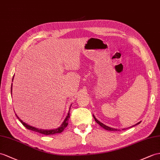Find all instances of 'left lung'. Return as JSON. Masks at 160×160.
<instances>
[{"label":"left lung","mask_w":160,"mask_h":160,"mask_svg":"<svg viewBox=\"0 0 160 160\" xmlns=\"http://www.w3.org/2000/svg\"><path fill=\"white\" fill-rule=\"evenodd\" d=\"M93 118H94V119H95V121L96 122V123H98L101 127H102L103 128H104L105 130H109V131H119V130H117V129H115V128H110V127H108V126H105L104 124H103L102 123H101L100 122H99V121L95 118L94 115H93ZM140 123H141V122H138V123H136V125H138V124H139ZM136 125H134V126H136ZM133 126H132V127H133ZM130 128H131V127H130ZM123 130H126V128H124V129H123Z\"/></svg>","instance_id":"obj_1"}]
</instances>
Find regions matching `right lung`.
I'll return each mask as SVG.
<instances>
[{
    "mask_svg": "<svg viewBox=\"0 0 160 160\" xmlns=\"http://www.w3.org/2000/svg\"><path fill=\"white\" fill-rule=\"evenodd\" d=\"M11 92H12V86H11ZM17 116V115H16ZM17 118H18V119L20 121V122L23 124V125L24 126V127H26L27 129L28 130H30L32 131H34V132H38V133L40 134H45V135H52V134H58V133H61V132H63V130L65 129L66 127L68 126V119L70 118V111L68 112V115L67 116V118H66L65 120L64 121V122L62 123V125L59 127L57 129H54V130H41V129H37V128H35L34 127H32L30 126L27 125L26 123H25L24 122H23L21 119H19V118L17 116Z\"/></svg>",
    "mask_w": 160,
    "mask_h": 160,
    "instance_id": "add662e5",
    "label": "right lung"
}]
</instances>
